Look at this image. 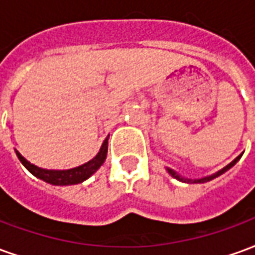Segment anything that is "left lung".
Instances as JSON below:
<instances>
[{"instance_id": "left-lung-1", "label": "left lung", "mask_w": 255, "mask_h": 255, "mask_svg": "<svg viewBox=\"0 0 255 255\" xmlns=\"http://www.w3.org/2000/svg\"><path fill=\"white\" fill-rule=\"evenodd\" d=\"M241 157H242V154L238 155L235 160L232 161V162H230V164H228L227 166H224V168H223L221 171L216 172V173L210 175V176L202 177V179H194V180H192V179H188V177H184V176H182V175H179L176 171H173V169H171V168H166V171H168V173H169L172 177H175V179L180 180V182H184V183H206V182H210V180H213V179H216V177H219L220 175H223L224 172H227L228 169H231V168L235 165L238 161L241 160Z\"/></svg>"}]
</instances>
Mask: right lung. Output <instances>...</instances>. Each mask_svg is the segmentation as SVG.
Returning <instances> with one entry per match:
<instances>
[{"mask_svg": "<svg viewBox=\"0 0 255 255\" xmlns=\"http://www.w3.org/2000/svg\"><path fill=\"white\" fill-rule=\"evenodd\" d=\"M108 139H109V135L106 136L104 143L101 146L100 151H98V154L95 155L93 160H90L89 162H86L83 165L72 168V169H64V171L43 169V168H39V166L31 164L30 161L25 160L17 150H16V155H17L20 162L38 179H41V180L46 183H50V184H54V186H71V184H78V183L87 180L93 173H95L100 169V166L105 162L106 154H108Z\"/></svg>", "mask_w": 255, "mask_h": 255, "instance_id": "obj_1", "label": "right lung"}]
</instances>
